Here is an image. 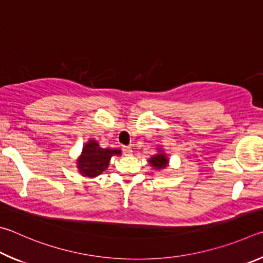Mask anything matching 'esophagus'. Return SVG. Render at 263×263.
I'll return each mask as SVG.
<instances>
[{
	"label": "esophagus",
	"instance_id": "esophagus-1",
	"mask_svg": "<svg viewBox=\"0 0 263 263\" xmlns=\"http://www.w3.org/2000/svg\"><path fill=\"white\" fill-rule=\"evenodd\" d=\"M122 153L124 156H132L133 150H132V148H129V146H123Z\"/></svg>",
	"mask_w": 263,
	"mask_h": 263
}]
</instances>
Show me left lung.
Returning a JSON list of instances; mask_svg holds the SVG:
<instances>
[{
  "mask_svg": "<svg viewBox=\"0 0 263 263\" xmlns=\"http://www.w3.org/2000/svg\"><path fill=\"white\" fill-rule=\"evenodd\" d=\"M158 151L159 154L153 156L148 162L150 164V166H153L155 170H163L167 166L168 159L166 157V155L163 153V150L158 149Z\"/></svg>",
  "mask_w": 263,
  "mask_h": 263,
  "instance_id": "1",
  "label": "left lung"
}]
</instances>
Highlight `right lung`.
I'll list each match as a JSON object with an SVG mask.
<instances>
[{
	"label": "right lung",
	"mask_w": 263,
	"mask_h": 263,
	"mask_svg": "<svg viewBox=\"0 0 263 263\" xmlns=\"http://www.w3.org/2000/svg\"><path fill=\"white\" fill-rule=\"evenodd\" d=\"M121 155V150L103 149L98 142L89 140L83 146L82 154L77 160V168L83 177L95 178L103 173L108 167L109 160L113 156Z\"/></svg>",
	"instance_id": "right-lung-1"
}]
</instances>
